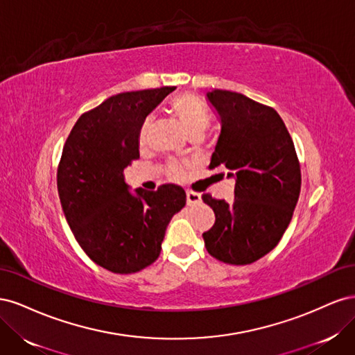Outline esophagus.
<instances>
[{
	"label": "esophagus",
	"mask_w": 355,
	"mask_h": 355,
	"mask_svg": "<svg viewBox=\"0 0 355 355\" xmlns=\"http://www.w3.org/2000/svg\"><path fill=\"white\" fill-rule=\"evenodd\" d=\"M187 201H188L189 206H192V204H198L201 201V196L198 194V192L187 191Z\"/></svg>",
	"instance_id": "1"
}]
</instances>
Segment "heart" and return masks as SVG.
<instances>
[{
  "label": "heart",
  "instance_id": "1",
  "mask_svg": "<svg viewBox=\"0 0 355 355\" xmlns=\"http://www.w3.org/2000/svg\"><path fill=\"white\" fill-rule=\"evenodd\" d=\"M171 111L175 112L178 120L185 127L189 136H202L206 133L210 124V115L204 103L197 99L196 96L192 94H180L178 98L171 101ZM153 120L151 118H146L145 123L141 127V132H139V144L145 145L148 142L149 130H151ZM168 175L173 179H180L184 176V167L180 164H170L168 166Z\"/></svg>",
  "mask_w": 355,
  "mask_h": 355
}]
</instances>
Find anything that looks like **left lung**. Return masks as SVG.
I'll return each instance as SVG.
<instances>
[{
  "mask_svg": "<svg viewBox=\"0 0 355 355\" xmlns=\"http://www.w3.org/2000/svg\"><path fill=\"white\" fill-rule=\"evenodd\" d=\"M207 101L222 124L209 168L227 170L235 179V197L227 202L202 194L216 216L202 234L204 245L220 262L253 263L274 249L292 220L300 192L299 159L271 106L216 89L207 92Z\"/></svg>",
  "mask_w": 355,
  "mask_h": 355,
  "instance_id": "obj_1",
  "label": "left lung"
}]
</instances>
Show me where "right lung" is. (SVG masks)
Masks as SVG:
<instances>
[{"label":"right lung","mask_w":355,"mask_h":355,"mask_svg":"<svg viewBox=\"0 0 355 355\" xmlns=\"http://www.w3.org/2000/svg\"><path fill=\"white\" fill-rule=\"evenodd\" d=\"M175 87L125 92L84 112L63 146L58 191L75 240L90 259L114 274L154 263L166 228L185 206L184 188L128 191L123 171L139 158L145 118Z\"/></svg>","instance_id":"right-lung-1"}]
</instances>
